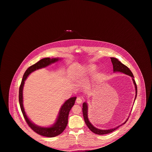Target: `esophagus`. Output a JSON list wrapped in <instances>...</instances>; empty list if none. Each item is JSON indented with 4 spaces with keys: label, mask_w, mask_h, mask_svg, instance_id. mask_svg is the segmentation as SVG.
I'll list each match as a JSON object with an SVG mask.
<instances>
[{
    "label": "esophagus",
    "mask_w": 152,
    "mask_h": 152,
    "mask_svg": "<svg viewBox=\"0 0 152 152\" xmlns=\"http://www.w3.org/2000/svg\"><path fill=\"white\" fill-rule=\"evenodd\" d=\"M83 101V100L81 97H77V99H76V102L77 104H81Z\"/></svg>",
    "instance_id": "obj_1"
}]
</instances>
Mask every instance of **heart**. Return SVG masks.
Returning a JSON list of instances; mask_svg holds the SVG:
<instances>
[{"mask_svg": "<svg viewBox=\"0 0 152 152\" xmlns=\"http://www.w3.org/2000/svg\"><path fill=\"white\" fill-rule=\"evenodd\" d=\"M92 69H93L92 66L88 67L87 68H85L84 69V71L83 72L82 74H81V77H82V78L85 77L87 76V74L89 73V72H90L92 70Z\"/></svg>", "mask_w": 152, "mask_h": 152, "instance_id": "b5f03b06", "label": "heart"}]
</instances>
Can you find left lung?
I'll list each match as a JSON object with an SVG mask.
<instances>
[{
	"label": "left lung",
	"mask_w": 152,
	"mask_h": 152,
	"mask_svg": "<svg viewBox=\"0 0 152 152\" xmlns=\"http://www.w3.org/2000/svg\"><path fill=\"white\" fill-rule=\"evenodd\" d=\"M112 64H113V72H121L127 75L128 76H130L132 79V81L133 82V84L134 85V88H135V91H136V95H135V98H134V101L136 100V97H137V88L136 86V83L135 82V80H134V76L132 72H131L130 69H129L128 67H127L126 65H124L122 63H121L118 59H117L116 58H110ZM83 114L84 116V119L85 121V123L86 124L87 126L88 127V128L91 130L92 132H94L96 134H99V135H102V134H108L110 133L113 131L117 129L118 128H119L120 126H121L122 125H124V124L128 121V118L126 120V121H125L123 124H121V125L116 126L114 128H112V129H98L96 127H94V126L90 123L89 118H88V103L87 101H86L85 102H84L83 104Z\"/></svg>",
	"instance_id": "8db88e82"
}]
</instances>
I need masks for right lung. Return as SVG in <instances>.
Returning <instances> with one entry per match:
<instances>
[{"mask_svg": "<svg viewBox=\"0 0 152 152\" xmlns=\"http://www.w3.org/2000/svg\"><path fill=\"white\" fill-rule=\"evenodd\" d=\"M61 58H44L39 60L35 64L31 65L26 70L24 73L20 86L19 88V101L20 104V107L21 108L22 113L29 127L35 132L37 134L48 137H53L60 134L65 129L67 124H68V118L69 111L75 104V100L76 99V97H72L69 98L67 100L64 102V103L61 105L60 110L58 112V117L55 121L51 126H41L32 123V121L29 120L28 116H27L26 113L24 110L23 106V87L24 86L25 81L27 79L28 76L33 72L35 71L37 69L45 68L52 64L55 63L58 61L61 60Z\"/></svg>", "mask_w": 152, "mask_h": 152, "instance_id": "add662e5", "label": "right lung"}]
</instances>
